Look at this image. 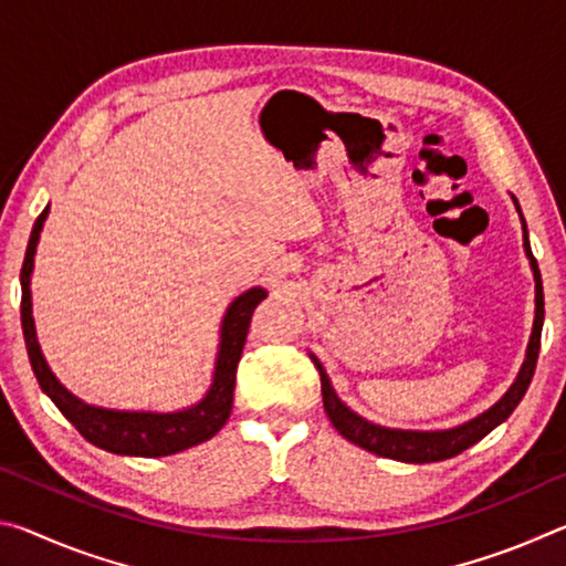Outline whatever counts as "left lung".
Instances as JSON below:
<instances>
[{"mask_svg":"<svg viewBox=\"0 0 566 566\" xmlns=\"http://www.w3.org/2000/svg\"><path fill=\"white\" fill-rule=\"evenodd\" d=\"M514 205H516V199H514ZM516 209H520V205H516ZM520 217H522V212H520ZM522 227H524V249H526V254H530L534 280H536V314H534L530 349H526V359L522 364V371L512 385V389L506 391V395L496 401L490 411H484V415H479L476 419L467 421V424H462V427L447 429V432H405V429H387V427L371 424V421L361 419L359 415H354L352 409L344 407L339 397L334 395V389L329 385L327 375H324L322 364L312 357L314 367H317L319 379H322L324 411H327V417L332 419L334 429H337L344 439H349L352 444L367 449V452H371V454L397 459V462H409V464L442 462V459H452L457 454H462L464 449L476 444L479 439L490 434L496 424H502V421L512 415L534 377L536 357H539V344H542V324H544L542 274H539V266H536V260L532 254L530 237H526L524 217H522Z\"/></svg>","mask_w":566,"mask_h":566,"instance_id":"left-lung-1","label":"left lung"}]
</instances>
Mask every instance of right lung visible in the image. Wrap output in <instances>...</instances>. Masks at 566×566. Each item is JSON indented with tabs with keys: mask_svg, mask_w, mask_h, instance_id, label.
<instances>
[{
	"mask_svg": "<svg viewBox=\"0 0 566 566\" xmlns=\"http://www.w3.org/2000/svg\"><path fill=\"white\" fill-rule=\"evenodd\" d=\"M46 212L36 217L32 227L30 244H27L24 264H22V332L27 354H30L34 377L46 397H50L56 409L72 421L76 432H80L90 444L104 449L112 454H127V457H167L185 452V449L202 444L212 439L219 429L224 427L232 411L234 399V385H237V364L242 359V349L247 342L249 324H252V314L256 310L266 292L264 290H249L242 296H237L232 306L227 310V317L222 324V344H219V357L214 369V381L209 387L207 397L199 405L189 407L185 411H171V415H151V411H114V409H99L84 405L82 399L70 395L56 377L46 367V361L40 352L34 334V319H32V294H30V274L34 266V249L40 242L42 224Z\"/></svg>",
	"mask_w": 566,
	"mask_h": 566,
	"instance_id": "right-lung-1",
	"label": "right lung"
}]
</instances>
